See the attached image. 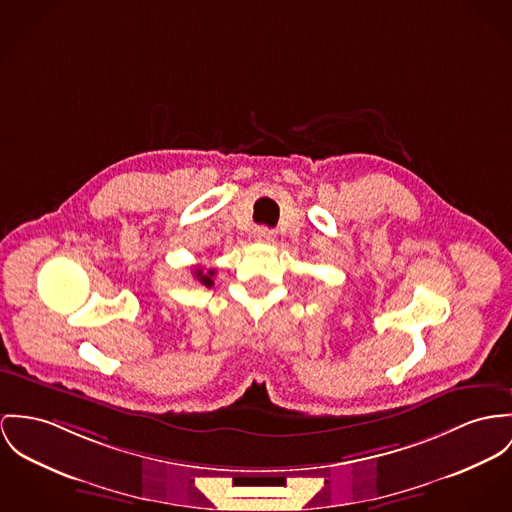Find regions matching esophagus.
<instances>
[{
    "instance_id": "1",
    "label": "esophagus",
    "mask_w": 512,
    "mask_h": 512,
    "mask_svg": "<svg viewBox=\"0 0 512 512\" xmlns=\"http://www.w3.org/2000/svg\"><path fill=\"white\" fill-rule=\"evenodd\" d=\"M255 239L261 243H273L275 241V232L269 228H257L255 230Z\"/></svg>"
}]
</instances>
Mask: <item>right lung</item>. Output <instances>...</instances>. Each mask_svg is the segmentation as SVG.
I'll return each instance as SVG.
<instances>
[{"label":"right lung","mask_w":512,"mask_h":512,"mask_svg":"<svg viewBox=\"0 0 512 512\" xmlns=\"http://www.w3.org/2000/svg\"><path fill=\"white\" fill-rule=\"evenodd\" d=\"M193 275L197 278L200 284H204L206 288H212L214 286V280H212V276H214V271L210 269V271H202V267H195V271H193Z\"/></svg>","instance_id":"right-lung-1"}]
</instances>
